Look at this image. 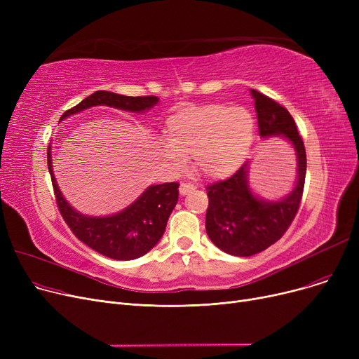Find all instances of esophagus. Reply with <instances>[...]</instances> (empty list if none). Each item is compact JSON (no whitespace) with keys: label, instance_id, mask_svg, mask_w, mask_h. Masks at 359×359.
<instances>
[{"label":"esophagus","instance_id":"esophagus-1","mask_svg":"<svg viewBox=\"0 0 359 359\" xmlns=\"http://www.w3.org/2000/svg\"><path fill=\"white\" fill-rule=\"evenodd\" d=\"M192 191H195V186L191 184V183H182V184L179 186L180 195H187V194L192 192Z\"/></svg>","mask_w":359,"mask_h":359}]
</instances>
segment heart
I'll return each instance as SVG.
<instances>
[{"instance_id": "1", "label": "heart", "mask_w": 359, "mask_h": 359, "mask_svg": "<svg viewBox=\"0 0 359 359\" xmlns=\"http://www.w3.org/2000/svg\"><path fill=\"white\" fill-rule=\"evenodd\" d=\"M167 142H158V157L172 170H182L186 156L210 179L231 176L246 160L255 137V119L243 107L203 104L183 107L164 123Z\"/></svg>"}]
</instances>
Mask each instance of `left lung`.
Listing matches in <instances>:
<instances>
[{
    "instance_id": "obj_1",
    "label": "left lung",
    "mask_w": 359,
    "mask_h": 359,
    "mask_svg": "<svg viewBox=\"0 0 359 359\" xmlns=\"http://www.w3.org/2000/svg\"><path fill=\"white\" fill-rule=\"evenodd\" d=\"M257 113L262 138L282 137L295 153L297 177L292 191L284 198L269 201L257 196L249 186V165L244 163L227 180L206 187L210 205L205 229L218 249L248 257L266 250L288 230L303 198L307 157L304 142L290 111L256 90H250Z\"/></svg>"
}]
</instances>
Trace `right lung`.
I'll use <instances>...</instances> for the list:
<instances>
[{
    "label": "right lung",
    "instance_id": "obj_1",
    "mask_svg": "<svg viewBox=\"0 0 359 359\" xmlns=\"http://www.w3.org/2000/svg\"><path fill=\"white\" fill-rule=\"evenodd\" d=\"M158 103V97H129L111 91H96L77 106L67 110L61 121L94 106H109L119 110L144 113ZM48 168L52 179L56 203L71 231L97 253L116 260L138 259L153 249L164 234L170 214L179 199V183L153 184L137 201L118 214L90 217L75 211L62 196L56 183L50 145L48 148Z\"/></svg>",
    "mask_w": 359,
    "mask_h": 359
}]
</instances>
